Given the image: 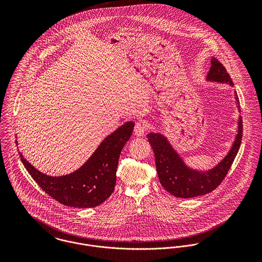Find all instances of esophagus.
<instances>
[{"mask_svg": "<svg viewBox=\"0 0 262 262\" xmlns=\"http://www.w3.org/2000/svg\"><path fill=\"white\" fill-rule=\"evenodd\" d=\"M146 131V124L144 121H139L135 124V127H134V134L136 136H143L144 133Z\"/></svg>", "mask_w": 262, "mask_h": 262, "instance_id": "esophagus-1", "label": "esophagus"}]
</instances>
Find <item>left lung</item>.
Here are the masks:
<instances>
[{
  "label": "left lung",
  "instance_id": "1",
  "mask_svg": "<svg viewBox=\"0 0 262 262\" xmlns=\"http://www.w3.org/2000/svg\"><path fill=\"white\" fill-rule=\"evenodd\" d=\"M206 81L226 83L230 86H234L224 66L214 57L211 59V68L206 77ZM234 99L236 108L240 112L239 99L235 91ZM147 139L154 152L156 171L161 186L177 198L190 199L211 192L224 180L240 148L242 139V119L241 116H239L236 135L228 153L217 164L209 169H200L189 166L182 154L172 146L169 139L162 133L151 132L147 134Z\"/></svg>",
  "mask_w": 262,
  "mask_h": 262
}]
</instances>
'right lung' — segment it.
Returning <instances> with one entry per match:
<instances>
[{"label":"right lung","instance_id":"obj_1","mask_svg":"<svg viewBox=\"0 0 262 262\" xmlns=\"http://www.w3.org/2000/svg\"><path fill=\"white\" fill-rule=\"evenodd\" d=\"M133 128V121L124 123L101 142L80 167L64 176L43 173L20 151L19 154L27 171L51 198L68 207L94 208L104 203L114 191L120 153L130 139Z\"/></svg>","mask_w":262,"mask_h":262}]
</instances>
